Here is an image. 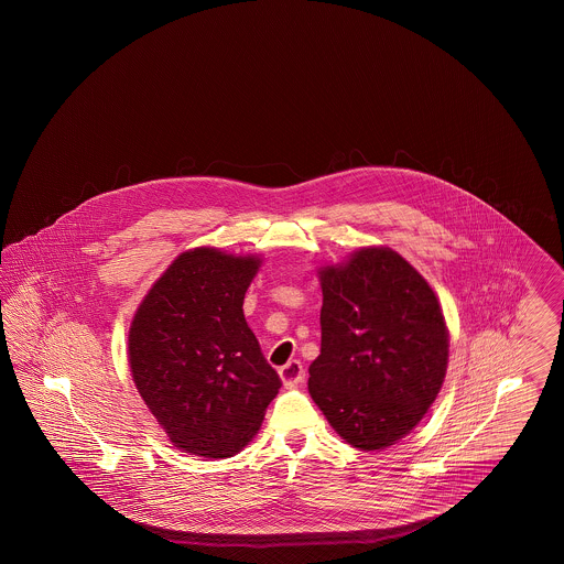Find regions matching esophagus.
Wrapping results in <instances>:
<instances>
[{
  "label": "esophagus",
  "instance_id": "obj_1",
  "mask_svg": "<svg viewBox=\"0 0 564 564\" xmlns=\"http://www.w3.org/2000/svg\"><path fill=\"white\" fill-rule=\"evenodd\" d=\"M279 376H281V380H283L285 387H294V384L302 382L304 368H302V364H300L297 359H292V361H288V364L279 370Z\"/></svg>",
  "mask_w": 564,
  "mask_h": 564
}]
</instances>
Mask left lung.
<instances>
[{
    "label": "left lung",
    "instance_id": "1",
    "mask_svg": "<svg viewBox=\"0 0 564 564\" xmlns=\"http://www.w3.org/2000/svg\"><path fill=\"white\" fill-rule=\"evenodd\" d=\"M322 355L308 391L359 451H384L414 430L448 368V327L423 274L391 247H361L319 269Z\"/></svg>",
    "mask_w": 564,
    "mask_h": 564
}]
</instances>
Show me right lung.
I'll list each match as a JSON object with an SVG mask.
<instances>
[{
  "label": "right lung",
  "mask_w": 564,
  "mask_h": 564,
  "mask_svg": "<svg viewBox=\"0 0 564 564\" xmlns=\"http://www.w3.org/2000/svg\"><path fill=\"white\" fill-rule=\"evenodd\" d=\"M258 256L215 247L180 253L141 300L129 329L134 387L175 448L237 455L281 389L242 315Z\"/></svg>",
  "instance_id": "obj_1"
}]
</instances>
